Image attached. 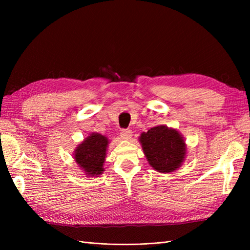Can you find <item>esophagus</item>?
Here are the masks:
<instances>
[{
  "label": "esophagus",
  "mask_w": 250,
  "mask_h": 250,
  "mask_svg": "<svg viewBox=\"0 0 250 250\" xmlns=\"http://www.w3.org/2000/svg\"><path fill=\"white\" fill-rule=\"evenodd\" d=\"M121 135H122V138H124L126 140H129L131 138L132 132L129 129H123L122 131H121Z\"/></svg>",
  "instance_id": "esophagus-1"
}]
</instances>
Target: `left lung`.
I'll return each instance as SVG.
<instances>
[{"mask_svg":"<svg viewBox=\"0 0 250 250\" xmlns=\"http://www.w3.org/2000/svg\"><path fill=\"white\" fill-rule=\"evenodd\" d=\"M140 142L149 165L161 173L177 170L186 160L187 146L176 129L160 125L143 132Z\"/></svg>","mask_w":250,"mask_h":250,"instance_id":"1","label":"left lung"}]
</instances>
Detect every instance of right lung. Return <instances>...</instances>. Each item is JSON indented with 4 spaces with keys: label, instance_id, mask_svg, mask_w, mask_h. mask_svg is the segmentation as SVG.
Instances as JSON below:
<instances>
[{
    "label": "right lung",
    "instance_id": "1",
    "mask_svg": "<svg viewBox=\"0 0 250 250\" xmlns=\"http://www.w3.org/2000/svg\"><path fill=\"white\" fill-rule=\"evenodd\" d=\"M108 143L106 137L93 132L76 147L74 160L87 176L97 177L103 173Z\"/></svg>",
    "mask_w": 250,
    "mask_h": 250
}]
</instances>
